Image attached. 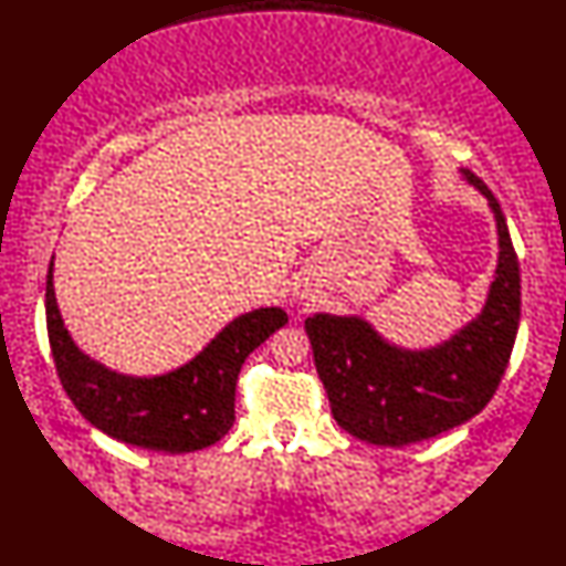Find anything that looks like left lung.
Wrapping results in <instances>:
<instances>
[{"mask_svg":"<svg viewBox=\"0 0 566 566\" xmlns=\"http://www.w3.org/2000/svg\"><path fill=\"white\" fill-rule=\"evenodd\" d=\"M462 177L494 211L499 264L482 314L440 345L408 350L363 316L314 314L306 335L333 418L350 436L401 448L467 423L496 394L521 321V270L506 216L474 172Z\"/></svg>","mask_w":566,"mask_h":566,"instance_id":"8db88e82","label":"left lung"}]
</instances>
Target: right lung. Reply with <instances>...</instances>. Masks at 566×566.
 Returning a JSON list of instances; mask_svg holds the SVG:
<instances>
[{"instance_id":"right-lung-1","label":"right lung","mask_w":566,"mask_h":566,"mask_svg":"<svg viewBox=\"0 0 566 566\" xmlns=\"http://www.w3.org/2000/svg\"><path fill=\"white\" fill-rule=\"evenodd\" d=\"M280 306L233 318L187 365L155 377H130L84 355L70 338L53 290V260L45 280V323L60 384L77 411L114 440L182 454L221 440L235 420V381L245 357L280 331Z\"/></svg>"}]
</instances>
